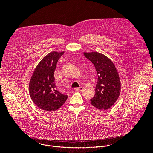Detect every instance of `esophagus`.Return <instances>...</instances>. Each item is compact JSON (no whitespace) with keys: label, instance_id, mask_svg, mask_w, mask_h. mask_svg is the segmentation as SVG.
<instances>
[{"label":"esophagus","instance_id":"1","mask_svg":"<svg viewBox=\"0 0 153 153\" xmlns=\"http://www.w3.org/2000/svg\"><path fill=\"white\" fill-rule=\"evenodd\" d=\"M83 89V86H80L79 88H76L74 89L75 91H82Z\"/></svg>","mask_w":153,"mask_h":153}]
</instances>
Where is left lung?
I'll use <instances>...</instances> for the list:
<instances>
[{
	"label": "left lung",
	"mask_w": 153,
	"mask_h": 153,
	"mask_svg": "<svg viewBox=\"0 0 153 153\" xmlns=\"http://www.w3.org/2000/svg\"><path fill=\"white\" fill-rule=\"evenodd\" d=\"M83 54L93 63L98 74L95 94L91 104L98 109L107 110L114 105L120 94L121 83L117 69L111 60L102 53L92 52Z\"/></svg>",
	"instance_id": "1"
}]
</instances>
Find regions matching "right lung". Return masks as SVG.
Here are the masks:
<instances>
[{"mask_svg": "<svg viewBox=\"0 0 153 153\" xmlns=\"http://www.w3.org/2000/svg\"><path fill=\"white\" fill-rule=\"evenodd\" d=\"M64 52L53 51L46 55L36 66L29 83V93L33 102L41 110L53 111L59 108L68 96L56 90L54 71Z\"/></svg>", "mask_w": 153, "mask_h": 153, "instance_id": "obj_1", "label": "right lung"}]
</instances>
